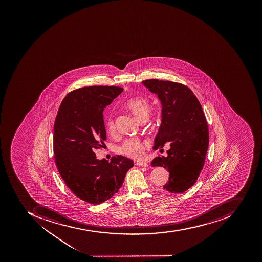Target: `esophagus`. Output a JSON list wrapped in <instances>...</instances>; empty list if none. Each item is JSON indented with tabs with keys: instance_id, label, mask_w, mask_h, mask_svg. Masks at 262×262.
Listing matches in <instances>:
<instances>
[{
	"instance_id": "obj_1",
	"label": "esophagus",
	"mask_w": 262,
	"mask_h": 262,
	"mask_svg": "<svg viewBox=\"0 0 262 262\" xmlns=\"http://www.w3.org/2000/svg\"><path fill=\"white\" fill-rule=\"evenodd\" d=\"M136 165L138 166V167H148V163H145V162H136Z\"/></svg>"
}]
</instances>
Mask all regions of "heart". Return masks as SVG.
Wrapping results in <instances>:
<instances>
[{"label":"heart","instance_id":"obj_1","mask_svg":"<svg viewBox=\"0 0 262 262\" xmlns=\"http://www.w3.org/2000/svg\"><path fill=\"white\" fill-rule=\"evenodd\" d=\"M126 107L130 110L136 119L142 121L147 120L151 113V105L146 98L136 97L129 99L126 102ZM107 129L109 132L115 130V121L112 117H109L107 120ZM149 147V142L147 140L141 141L138 139H129L119 148V152L130 158H141L144 153L145 149Z\"/></svg>","mask_w":262,"mask_h":262}]
</instances>
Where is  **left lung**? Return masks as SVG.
Segmentation results:
<instances>
[{
  "mask_svg": "<svg viewBox=\"0 0 262 262\" xmlns=\"http://www.w3.org/2000/svg\"><path fill=\"white\" fill-rule=\"evenodd\" d=\"M142 83L158 96L162 105L161 124L153 149L170 145L167 156H157L150 164L168 171V182L163 186L166 191L184 192L196 182L208 151V124L201 103L183 84L158 79Z\"/></svg>",
  "mask_w": 262,
  "mask_h": 262,
  "instance_id": "8db88e82",
  "label": "left lung"
}]
</instances>
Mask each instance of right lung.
<instances>
[{
	"instance_id": "add662e5",
	"label": "right lung",
	"mask_w": 262,
	"mask_h": 262,
	"mask_svg": "<svg viewBox=\"0 0 262 262\" xmlns=\"http://www.w3.org/2000/svg\"><path fill=\"white\" fill-rule=\"evenodd\" d=\"M123 91L93 85L71 91L56 116L54 153L58 172L74 195L90 204H102L113 196L134 166L124 156H113L108 162L98 160L95 153L106 139L104 109Z\"/></svg>"
}]
</instances>
